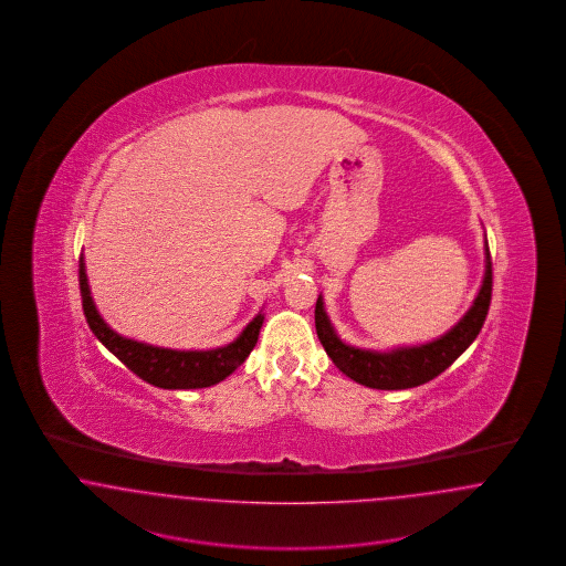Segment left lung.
<instances>
[{
	"label": "left lung",
	"instance_id": "obj_1",
	"mask_svg": "<svg viewBox=\"0 0 566 566\" xmlns=\"http://www.w3.org/2000/svg\"><path fill=\"white\" fill-rule=\"evenodd\" d=\"M492 296V261L484 240V277L471 307L450 331L431 342L397 346L390 350H369L344 342L324 310L323 295L316 301V333L335 367L356 384L377 390H405L431 381L443 374L467 350L484 326Z\"/></svg>",
	"mask_w": 566,
	"mask_h": 566
}]
</instances>
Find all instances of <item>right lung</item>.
Masks as SVG:
<instances>
[{
    "label": "right lung",
    "mask_w": 566,
    "mask_h": 566,
    "mask_svg": "<svg viewBox=\"0 0 566 566\" xmlns=\"http://www.w3.org/2000/svg\"><path fill=\"white\" fill-rule=\"evenodd\" d=\"M81 295L82 310L86 323L95 337L108 348L120 363H125L135 376L144 381L159 386L165 390H189V388H208L231 376L248 354L254 350L259 342L261 326L265 323L263 310L243 326L242 333L227 346L210 350H174L153 344H144L132 337L116 333L109 326L91 295L84 256H81Z\"/></svg>",
    "instance_id": "add662e5"
}]
</instances>
